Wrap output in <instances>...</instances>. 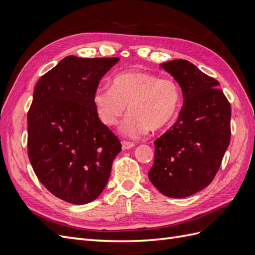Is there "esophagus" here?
Instances as JSON below:
<instances>
[{"label":"esophagus","mask_w":255,"mask_h":255,"mask_svg":"<svg viewBox=\"0 0 255 255\" xmlns=\"http://www.w3.org/2000/svg\"><path fill=\"white\" fill-rule=\"evenodd\" d=\"M135 144L133 142H128V141H123L122 142V150H128L130 148H133Z\"/></svg>","instance_id":"esophagus-1"}]
</instances>
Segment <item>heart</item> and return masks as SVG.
<instances>
[{"mask_svg":"<svg viewBox=\"0 0 255 255\" xmlns=\"http://www.w3.org/2000/svg\"><path fill=\"white\" fill-rule=\"evenodd\" d=\"M182 101L181 89L171 79L149 72H123L114 76L112 87L99 86L94 105L105 127L118 125L127 111L120 132L138 138L149 130L160 129L173 121Z\"/></svg>","mask_w":255,"mask_h":255,"instance_id":"1","label":"heart"}]
</instances>
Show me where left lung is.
Wrapping results in <instances>:
<instances>
[{
  "mask_svg": "<svg viewBox=\"0 0 255 255\" xmlns=\"http://www.w3.org/2000/svg\"><path fill=\"white\" fill-rule=\"evenodd\" d=\"M180 85L184 103L174 125L154 141L149 179L161 194L186 198L211 184L231 139V105L219 82L185 59L160 64Z\"/></svg>",
  "mask_w": 255,
  "mask_h": 255,
  "instance_id": "left-lung-1",
  "label": "left lung"
}]
</instances>
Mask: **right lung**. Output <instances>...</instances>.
<instances>
[{"label":"right lung","instance_id":"add662e5","mask_svg":"<svg viewBox=\"0 0 255 255\" xmlns=\"http://www.w3.org/2000/svg\"><path fill=\"white\" fill-rule=\"evenodd\" d=\"M119 61L67 56L38 81L27 114L28 158L51 194L72 204L96 200L121 143L99 120L94 94Z\"/></svg>","mask_w":255,"mask_h":255}]
</instances>
